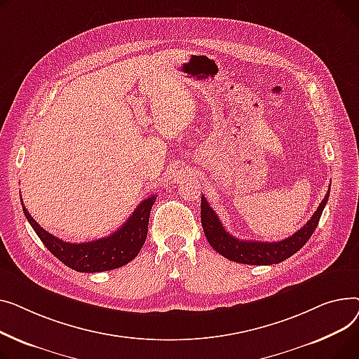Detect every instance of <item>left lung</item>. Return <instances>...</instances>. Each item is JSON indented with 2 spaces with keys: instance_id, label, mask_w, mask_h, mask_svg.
I'll return each instance as SVG.
<instances>
[{
  "instance_id": "1",
  "label": "left lung",
  "mask_w": 359,
  "mask_h": 359,
  "mask_svg": "<svg viewBox=\"0 0 359 359\" xmlns=\"http://www.w3.org/2000/svg\"><path fill=\"white\" fill-rule=\"evenodd\" d=\"M329 193L330 189H327L325 198L319 204L311 219L292 236L280 242L241 241L238 238H233L230 233H227L222 222L219 220V216L215 213V210L210 207L204 196H201V224L204 235L210 246L219 252L222 257L233 262L248 265L280 264L287 258L292 257L307 243V241L313 235V231L319 224L323 208L329 198Z\"/></svg>"
}]
</instances>
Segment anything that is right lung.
Segmentation results:
<instances>
[{
  "label": "right lung",
  "mask_w": 359,
  "mask_h": 359,
  "mask_svg": "<svg viewBox=\"0 0 359 359\" xmlns=\"http://www.w3.org/2000/svg\"><path fill=\"white\" fill-rule=\"evenodd\" d=\"M156 196L143 200L126 223L113 235L98 241L69 243L50 235L30 216L23 201V212L36 235L52 254L78 272H101L120 268L137 257L147 236L149 215Z\"/></svg>",
  "instance_id": "obj_1"
}]
</instances>
